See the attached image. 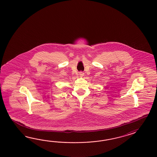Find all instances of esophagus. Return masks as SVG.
Returning a JSON list of instances; mask_svg holds the SVG:
<instances>
[{
    "label": "esophagus",
    "instance_id": "34e87169",
    "mask_svg": "<svg viewBox=\"0 0 157 157\" xmlns=\"http://www.w3.org/2000/svg\"><path fill=\"white\" fill-rule=\"evenodd\" d=\"M79 75H80V76H84V73L83 72H79Z\"/></svg>",
    "mask_w": 157,
    "mask_h": 157
}]
</instances>
